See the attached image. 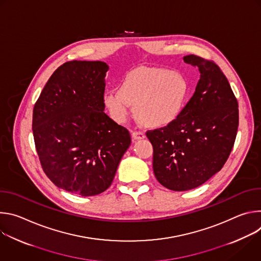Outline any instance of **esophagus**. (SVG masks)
<instances>
[{"label":"esophagus","mask_w":261,"mask_h":261,"mask_svg":"<svg viewBox=\"0 0 261 261\" xmlns=\"http://www.w3.org/2000/svg\"><path fill=\"white\" fill-rule=\"evenodd\" d=\"M145 137L144 133L142 132H137V131H134L132 132V138L133 140H140V139H143Z\"/></svg>","instance_id":"esophagus-1"}]
</instances>
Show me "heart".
Wrapping results in <instances>:
<instances>
[{
    "label": "heart",
    "mask_w": 261,
    "mask_h": 261,
    "mask_svg": "<svg viewBox=\"0 0 261 261\" xmlns=\"http://www.w3.org/2000/svg\"><path fill=\"white\" fill-rule=\"evenodd\" d=\"M190 84L181 73L163 68L138 67L122 81L119 92L109 91L103 103L117 123H124L129 105L134 117L146 128L160 129L180 116L190 95Z\"/></svg>",
    "instance_id": "b5f03b06"
}]
</instances>
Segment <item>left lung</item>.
I'll use <instances>...</instances> for the list:
<instances>
[{"label": "left lung", "instance_id": "left-lung-1", "mask_svg": "<svg viewBox=\"0 0 261 261\" xmlns=\"http://www.w3.org/2000/svg\"><path fill=\"white\" fill-rule=\"evenodd\" d=\"M184 62L199 72L194 95L175 122L146 132L155 176L172 191L197 188L220 171L239 127V104L219 66L194 55Z\"/></svg>", "mask_w": 261, "mask_h": 261}]
</instances>
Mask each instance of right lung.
Masks as SVG:
<instances>
[{
  "instance_id": "obj_1",
  "label": "right lung",
  "mask_w": 261,
  "mask_h": 261,
  "mask_svg": "<svg viewBox=\"0 0 261 261\" xmlns=\"http://www.w3.org/2000/svg\"><path fill=\"white\" fill-rule=\"evenodd\" d=\"M108 68L100 61L63 64L33 110V135L45 174L57 187L81 196L109 187L131 143L129 131L104 113Z\"/></svg>"
}]
</instances>
